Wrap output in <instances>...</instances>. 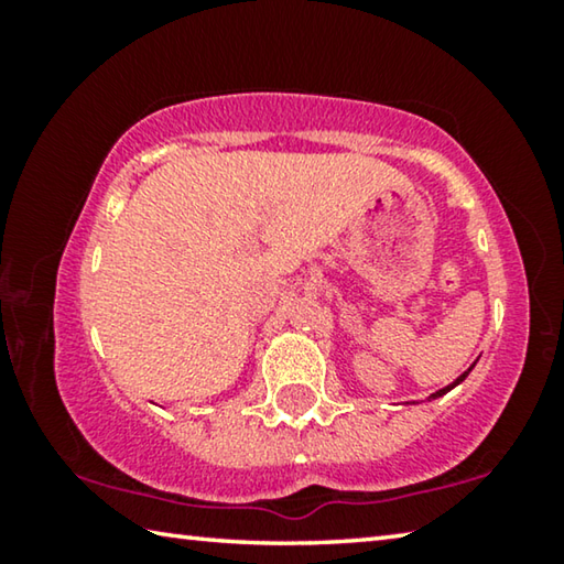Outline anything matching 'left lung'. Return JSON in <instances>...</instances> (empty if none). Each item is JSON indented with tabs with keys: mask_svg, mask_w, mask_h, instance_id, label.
Listing matches in <instances>:
<instances>
[{
	"mask_svg": "<svg viewBox=\"0 0 564 564\" xmlns=\"http://www.w3.org/2000/svg\"><path fill=\"white\" fill-rule=\"evenodd\" d=\"M470 370H473V368H470ZM470 370H465V373H463V376H460V378H457V380H455V383H453V386H447V388H443V390H437V393H435V395H433V398H437V395H445V393H447V390H453V388H455V386H457V383H463V380H465V378H467V373H470Z\"/></svg>",
	"mask_w": 564,
	"mask_h": 564,
	"instance_id": "obj_1",
	"label": "left lung"
}]
</instances>
